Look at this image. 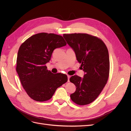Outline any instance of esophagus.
<instances>
[{"label":"esophagus","instance_id":"obj_1","mask_svg":"<svg viewBox=\"0 0 131 131\" xmlns=\"http://www.w3.org/2000/svg\"><path fill=\"white\" fill-rule=\"evenodd\" d=\"M67 77H68V81L69 82V79L70 78V75H67Z\"/></svg>","mask_w":131,"mask_h":131}]
</instances>
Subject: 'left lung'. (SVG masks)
I'll return each mask as SVG.
<instances>
[{"instance_id":"1","label":"left lung","mask_w":131,"mask_h":131,"mask_svg":"<svg viewBox=\"0 0 131 131\" xmlns=\"http://www.w3.org/2000/svg\"><path fill=\"white\" fill-rule=\"evenodd\" d=\"M63 37L74 50L80 67L84 71V78L74 75L70 81L76 86L70 94L71 100L79 105L89 104L101 93L109 76V52L100 38L86 33L64 34Z\"/></svg>"}]
</instances>
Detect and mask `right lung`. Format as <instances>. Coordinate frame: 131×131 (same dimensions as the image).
<instances>
[{
  "mask_svg": "<svg viewBox=\"0 0 131 131\" xmlns=\"http://www.w3.org/2000/svg\"><path fill=\"white\" fill-rule=\"evenodd\" d=\"M66 44L61 35L40 33L28 38L19 47L16 69L23 89L32 100H50L57 89L68 80L67 75L53 74L46 66L53 50Z\"/></svg>",
  "mask_w": 131,
  "mask_h": 131,
  "instance_id": "add662e5",
  "label": "right lung"
}]
</instances>
